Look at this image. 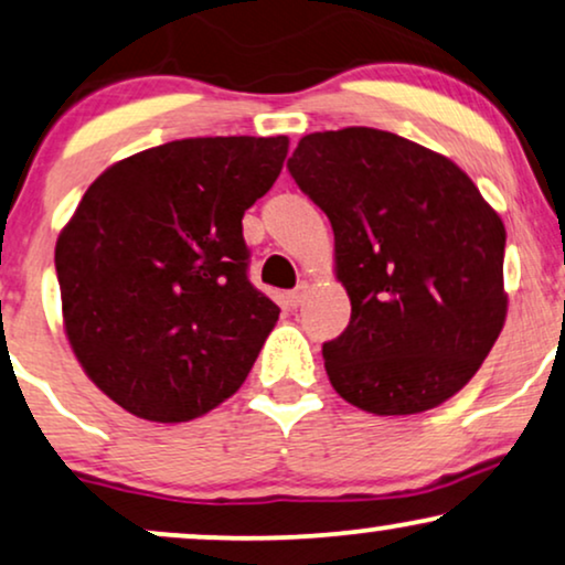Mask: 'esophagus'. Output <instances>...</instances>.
Returning a JSON list of instances; mask_svg holds the SVG:
<instances>
[{
	"instance_id": "esophagus-1",
	"label": "esophagus",
	"mask_w": 565,
	"mask_h": 565,
	"mask_svg": "<svg viewBox=\"0 0 565 565\" xmlns=\"http://www.w3.org/2000/svg\"><path fill=\"white\" fill-rule=\"evenodd\" d=\"M311 292V285L309 282H300L296 290H290V296H288V300H290V306H300L306 300V296H309Z\"/></svg>"
}]
</instances>
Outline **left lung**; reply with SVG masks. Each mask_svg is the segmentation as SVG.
Segmentation results:
<instances>
[{
	"label": "left lung",
	"mask_w": 565,
	"mask_h": 565,
	"mask_svg": "<svg viewBox=\"0 0 565 565\" xmlns=\"http://www.w3.org/2000/svg\"><path fill=\"white\" fill-rule=\"evenodd\" d=\"M288 168L332 223L350 298L321 350L334 392L373 415L444 405L507 321L501 215L457 163L392 131H313Z\"/></svg>",
	"instance_id": "obj_1"
}]
</instances>
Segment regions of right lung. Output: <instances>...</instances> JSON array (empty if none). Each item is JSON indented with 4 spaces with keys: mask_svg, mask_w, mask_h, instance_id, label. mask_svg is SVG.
Masks as SVG:
<instances>
[{
    "mask_svg": "<svg viewBox=\"0 0 565 565\" xmlns=\"http://www.w3.org/2000/svg\"><path fill=\"white\" fill-rule=\"evenodd\" d=\"M288 137H194L108 166L56 238L62 319L127 413L194 420L238 392L280 309L246 277L244 212Z\"/></svg>",
    "mask_w": 565,
    "mask_h": 565,
    "instance_id": "obj_1",
    "label": "right lung"
}]
</instances>
